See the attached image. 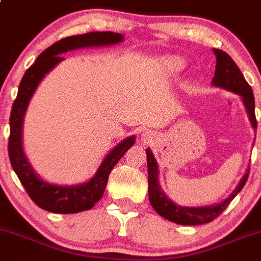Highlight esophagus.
Returning a JSON list of instances; mask_svg holds the SVG:
<instances>
[{
    "mask_svg": "<svg viewBox=\"0 0 261 261\" xmlns=\"http://www.w3.org/2000/svg\"><path fill=\"white\" fill-rule=\"evenodd\" d=\"M143 136H144V139H147L148 136H149V134H144V135H143Z\"/></svg>",
    "mask_w": 261,
    "mask_h": 261,
    "instance_id": "34e87169",
    "label": "esophagus"
}]
</instances>
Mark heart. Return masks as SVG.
<instances>
[{"instance_id":"b5f03b06","label":"heart","mask_w":261,"mask_h":261,"mask_svg":"<svg viewBox=\"0 0 261 261\" xmlns=\"http://www.w3.org/2000/svg\"><path fill=\"white\" fill-rule=\"evenodd\" d=\"M161 65H162L165 72L170 73V74H175V73L180 72L184 68L186 62L180 57H166L161 60Z\"/></svg>"}]
</instances>
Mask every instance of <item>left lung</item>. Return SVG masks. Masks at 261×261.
<instances>
[{"mask_svg": "<svg viewBox=\"0 0 261 261\" xmlns=\"http://www.w3.org/2000/svg\"><path fill=\"white\" fill-rule=\"evenodd\" d=\"M216 57V67L215 75L213 79V86L220 87V89L228 90L230 92L240 95L242 99V103L247 112L248 119L251 122L252 127L256 130L257 122L255 118V99L252 94L251 86L247 84V81L243 77L240 68L236 65L232 58L223 50L213 48ZM147 152V165H148V194H149V202L155 213L162 218L172 221V223L180 224V225H199V224H206L213 221L218 218L230 203L233 198L241 192V189L245 187L247 181L250 167H247L245 175L234 191L226 197L224 201L219 203L210 204V206H201V207H189V206H181L179 203H175L172 199L166 196L160 184V171H158V164L153 155L152 150L148 148Z\"/></svg>", "mask_w": 261, "mask_h": 261, "instance_id": "8db88e82", "label": "left lung"}]
</instances>
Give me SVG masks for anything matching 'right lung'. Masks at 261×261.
Here are the masks:
<instances>
[{
	"label": "right lung",
	"instance_id": "1",
	"mask_svg": "<svg viewBox=\"0 0 261 261\" xmlns=\"http://www.w3.org/2000/svg\"><path fill=\"white\" fill-rule=\"evenodd\" d=\"M121 33L114 32H89L85 35L70 36L58 41L38 55L36 62L27 69L19 85L18 96L10 114L9 157L14 171L25 188L27 193L38 207L55 214H75L90 210L103 197L109 174L114 165L135 143V135L119 142L101 161L94 176L86 182L75 186H59L40 177L32 167L23 148L24 116L29 101L45 75L64 60L63 54L77 48L103 47L121 43Z\"/></svg>",
	"mask_w": 261,
	"mask_h": 261
}]
</instances>
